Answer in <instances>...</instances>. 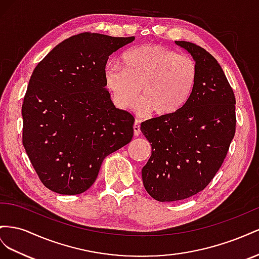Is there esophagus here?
<instances>
[{
    "label": "esophagus",
    "instance_id": "esophagus-1",
    "mask_svg": "<svg viewBox=\"0 0 259 259\" xmlns=\"http://www.w3.org/2000/svg\"><path fill=\"white\" fill-rule=\"evenodd\" d=\"M140 132H141V131H140V122L137 120L134 124V135H135V137H139Z\"/></svg>",
    "mask_w": 259,
    "mask_h": 259
}]
</instances>
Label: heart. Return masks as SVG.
<instances>
[{"label": "heart", "mask_w": 259, "mask_h": 259, "mask_svg": "<svg viewBox=\"0 0 259 259\" xmlns=\"http://www.w3.org/2000/svg\"><path fill=\"white\" fill-rule=\"evenodd\" d=\"M121 62L123 67L110 64L105 69V83L118 107L131 108L142 89L139 113L153 110L157 116H170L193 95L198 70L188 55L159 44H144L124 52Z\"/></svg>", "instance_id": "b5f03b06"}]
</instances>
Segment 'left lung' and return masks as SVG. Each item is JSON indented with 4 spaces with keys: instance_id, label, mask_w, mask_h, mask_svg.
<instances>
[{
    "instance_id": "1",
    "label": "left lung",
    "mask_w": 259,
    "mask_h": 259,
    "mask_svg": "<svg viewBox=\"0 0 259 259\" xmlns=\"http://www.w3.org/2000/svg\"><path fill=\"white\" fill-rule=\"evenodd\" d=\"M196 63L195 90L186 106L170 116L141 123L152 155L142 168L147 193L158 202L193 196L219 170L235 134V98L216 58L203 48L175 41Z\"/></svg>"
}]
</instances>
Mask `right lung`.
Here are the masks:
<instances>
[{"label":"right lung","mask_w":259,"mask_h":259,"mask_svg":"<svg viewBox=\"0 0 259 259\" xmlns=\"http://www.w3.org/2000/svg\"><path fill=\"white\" fill-rule=\"evenodd\" d=\"M135 39L79 33L34 68L21 107L23 145L49 190L83 193L107 155L131 141L135 117L110 100L105 66L109 55Z\"/></svg>","instance_id":"obj_1"}]
</instances>
